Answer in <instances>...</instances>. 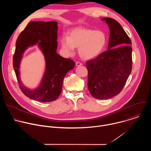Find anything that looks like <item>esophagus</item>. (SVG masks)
<instances>
[{"instance_id": "34e87169", "label": "esophagus", "mask_w": 151, "mask_h": 151, "mask_svg": "<svg viewBox=\"0 0 151 151\" xmlns=\"http://www.w3.org/2000/svg\"><path fill=\"white\" fill-rule=\"evenodd\" d=\"M81 65H82V64L81 62H79V61L76 62V66H81Z\"/></svg>"}]
</instances>
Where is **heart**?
Masks as SVG:
<instances>
[{"mask_svg":"<svg viewBox=\"0 0 151 151\" xmlns=\"http://www.w3.org/2000/svg\"><path fill=\"white\" fill-rule=\"evenodd\" d=\"M107 37L101 30L86 28H76L69 33V36L63 35L60 39L63 52L68 55L74 53V48H78L80 56L90 60L99 55L106 46Z\"/></svg>","mask_w":151,"mask_h":151,"instance_id":"b5f03b06","label":"heart"}]
</instances>
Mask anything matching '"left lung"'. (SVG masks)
Masks as SVG:
<instances>
[{
	"label": "left lung",
	"mask_w": 151,
	"mask_h": 151,
	"mask_svg": "<svg viewBox=\"0 0 151 151\" xmlns=\"http://www.w3.org/2000/svg\"><path fill=\"white\" fill-rule=\"evenodd\" d=\"M110 29L107 50L86 63L88 70V88L97 99H110L118 94L132 69V42L121 24L106 17Z\"/></svg>",
	"instance_id": "obj_1"
}]
</instances>
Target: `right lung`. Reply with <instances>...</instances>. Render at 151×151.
<instances>
[{
    "label": "right lung",
    "mask_w": 151,
    "mask_h": 151,
    "mask_svg": "<svg viewBox=\"0 0 151 151\" xmlns=\"http://www.w3.org/2000/svg\"><path fill=\"white\" fill-rule=\"evenodd\" d=\"M58 23L56 21H31L18 36L13 57V66L19 87L29 98L42 102L55 100L60 96L63 81L66 73L73 69L75 62L58 55L57 48ZM38 44L45 55L46 70L39 87L31 91L25 88L19 79V64L24 51Z\"/></svg>",
    "instance_id": "add662e5"
}]
</instances>
